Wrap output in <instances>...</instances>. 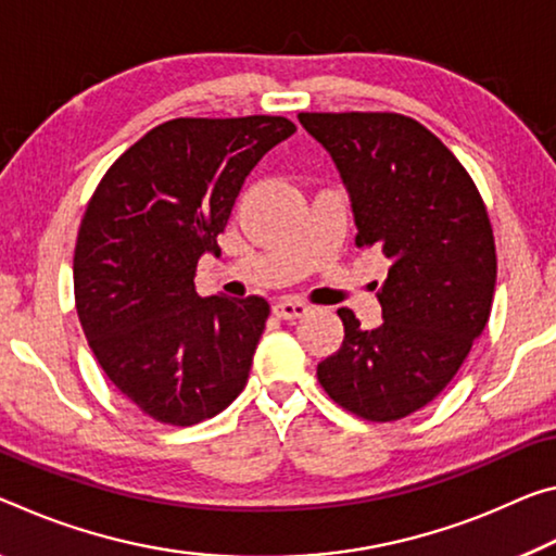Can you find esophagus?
<instances>
[{
    "label": "esophagus",
    "mask_w": 556,
    "mask_h": 556,
    "mask_svg": "<svg viewBox=\"0 0 556 556\" xmlns=\"http://www.w3.org/2000/svg\"><path fill=\"white\" fill-rule=\"evenodd\" d=\"M271 312H275V316H279V319L292 321V319H302V316L309 314L312 306L299 302V299H281V302L271 306Z\"/></svg>",
    "instance_id": "1"
}]
</instances>
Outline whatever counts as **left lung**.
<instances>
[{
	"mask_svg": "<svg viewBox=\"0 0 556 556\" xmlns=\"http://www.w3.org/2000/svg\"><path fill=\"white\" fill-rule=\"evenodd\" d=\"M349 192L356 244L391 260L381 319L361 329L341 306L343 341L316 366L356 416L399 420L453 381L490 319L497 257L488 210L465 167L399 113H299Z\"/></svg>",
	"mask_w": 556,
	"mask_h": 556,
	"instance_id": "obj_1",
	"label": "left lung"
}]
</instances>
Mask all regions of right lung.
Here are the masks:
<instances>
[{
    "mask_svg": "<svg viewBox=\"0 0 556 556\" xmlns=\"http://www.w3.org/2000/svg\"><path fill=\"white\" fill-rule=\"evenodd\" d=\"M296 130L281 116L175 118L130 146L78 230V321L105 376L148 416L195 426L242 393L269 316L262 296L202 299L195 269L244 178Z\"/></svg>",
    "mask_w": 556,
    "mask_h": 556,
    "instance_id": "obj_1",
    "label": "right lung"
}]
</instances>
